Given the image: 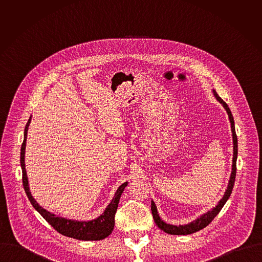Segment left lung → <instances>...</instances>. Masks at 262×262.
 Masks as SVG:
<instances>
[{
  "mask_svg": "<svg viewBox=\"0 0 262 262\" xmlns=\"http://www.w3.org/2000/svg\"><path fill=\"white\" fill-rule=\"evenodd\" d=\"M216 99L223 105L227 114L229 116V120L231 123V131H232V136H233V164H232V172H231V177H230V181L228 184L227 189L225 191V194L223 198L221 199V201L218 203V205L212 209V211H209L208 213L204 214L203 216H201L200 218H198L196 220L192 221L191 223L187 225H180V226H174V225L166 224L165 222H163L160 217L158 216L157 213V209L156 206L154 204L153 201H151V213L154 219L155 224L158 226L159 229H161L162 231H164L165 233L171 234V235H188V234H192L194 232H198L200 230H202L203 228L207 227L210 224L214 218L219 214V212L222 210L223 206L226 204L227 200L229 199L232 189L234 187V183H235V178H236V161H237V154H238V140H237V135H236V131H235V124H234V118L233 115L230 111L228 105L225 103L224 101L218 96V94L216 93V91H213Z\"/></svg>",
  "mask_w": 262,
  "mask_h": 262,
  "instance_id": "left-lung-1",
  "label": "left lung"
}]
</instances>
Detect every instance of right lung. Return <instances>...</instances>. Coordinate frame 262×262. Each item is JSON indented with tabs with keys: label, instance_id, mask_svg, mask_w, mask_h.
Wrapping results in <instances>:
<instances>
[{
	"label": "right lung",
	"instance_id": "obj_1",
	"mask_svg": "<svg viewBox=\"0 0 262 262\" xmlns=\"http://www.w3.org/2000/svg\"><path fill=\"white\" fill-rule=\"evenodd\" d=\"M31 122V117L28 120L25 131H24V140L21 146V167H22V181H23V187L25 189V192L32 204V206L35 208L38 213L51 225L58 233L75 238L77 240H84V241H95V240H102L108 237L112 233L114 226H115V214L118 209V204L121 198V194L124 190L125 187L128 183H124L117 189L115 196L113 198L112 202L108 205L105 212L98 217L95 220L92 221H75V220H69L61 217H56L54 214H51L50 212L43 209L41 206H39L37 202L33 199L28 186V179L27 173L25 169V148H26V139H27V132L28 127Z\"/></svg>",
	"mask_w": 262,
	"mask_h": 262
}]
</instances>
